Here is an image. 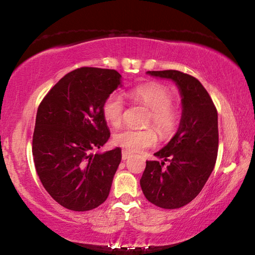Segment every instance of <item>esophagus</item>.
Wrapping results in <instances>:
<instances>
[{"label":"esophagus","instance_id":"1","mask_svg":"<svg viewBox=\"0 0 255 255\" xmlns=\"http://www.w3.org/2000/svg\"><path fill=\"white\" fill-rule=\"evenodd\" d=\"M130 155H131V154L129 153L128 150H123V152H122V158H123V161H126L127 158L130 157Z\"/></svg>","mask_w":255,"mask_h":255}]
</instances>
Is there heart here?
<instances>
[{"mask_svg": "<svg viewBox=\"0 0 255 255\" xmlns=\"http://www.w3.org/2000/svg\"><path fill=\"white\" fill-rule=\"evenodd\" d=\"M130 97L149 109L146 125H153L162 137H169L175 132L182 119V111L172 101L173 93L169 88L156 82H147L133 88ZM124 112L125 102L119 93L112 92L107 96L102 103V115L107 123L114 127L120 126ZM114 141L128 152L139 153L157 143V133L152 127H127L115 133Z\"/></svg>", "mask_w": 255, "mask_h": 255, "instance_id": "heart-1", "label": "heart"}]
</instances>
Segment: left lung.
<instances>
[{"mask_svg": "<svg viewBox=\"0 0 255 255\" xmlns=\"http://www.w3.org/2000/svg\"><path fill=\"white\" fill-rule=\"evenodd\" d=\"M147 73L175 82L183 110L174 137L154 154L164 161H146L140 187L146 199L155 206L181 208L199 195L215 167L218 153L217 109L196 77L175 70Z\"/></svg>", "mask_w": 255, "mask_h": 255, "instance_id": "8db88e82", "label": "left lung"}]
</instances>
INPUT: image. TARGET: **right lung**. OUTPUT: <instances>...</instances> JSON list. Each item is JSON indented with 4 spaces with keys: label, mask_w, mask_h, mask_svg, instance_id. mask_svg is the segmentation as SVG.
Listing matches in <instances>:
<instances>
[{
    "label": "right lung",
    "mask_w": 255,
    "mask_h": 255,
    "mask_svg": "<svg viewBox=\"0 0 255 255\" xmlns=\"http://www.w3.org/2000/svg\"><path fill=\"white\" fill-rule=\"evenodd\" d=\"M120 79L115 70L77 68L60 79L38 107L34 166L46 191L70 210L94 209L109 196L122 149L103 154L92 150L110 137L102 103L120 85Z\"/></svg>",
    "instance_id": "obj_1"
}]
</instances>
